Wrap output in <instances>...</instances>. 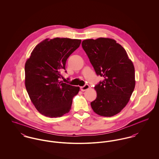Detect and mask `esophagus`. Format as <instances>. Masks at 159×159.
Returning a JSON list of instances; mask_svg holds the SVG:
<instances>
[{"mask_svg":"<svg viewBox=\"0 0 159 159\" xmlns=\"http://www.w3.org/2000/svg\"><path fill=\"white\" fill-rule=\"evenodd\" d=\"M89 86L88 85V84H85L84 86H82V87H81V91H83V92H84V91H87V90H88L89 89Z\"/></svg>","mask_w":159,"mask_h":159,"instance_id":"1","label":"esophagus"}]
</instances>
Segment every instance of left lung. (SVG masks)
<instances>
[{
    "instance_id": "1",
    "label": "left lung",
    "mask_w": 159,
    "mask_h": 159,
    "mask_svg": "<svg viewBox=\"0 0 159 159\" xmlns=\"http://www.w3.org/2000/svg\"><path fill=\"white\" fill-rule=\"evenodd\" d=\"M97 75L103 77L94 88L97 98L91 103L95 113L111 117L128 103L135 86V68L124 48L108 38L82 42Z\"/></svg>"
}]
</instances>
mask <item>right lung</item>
Here are the masks:
<instances>
[{
  "mask_svg": "<svg viewBox=\"0 0 159 159\" xmlns=\"http://www.w3.org/2000/svg\"><path fill=\"white\" fill-rule=\"evenodd\" d=\"M81 40L48 39L35 47L25 64V86L39 113L49 117H61L71 109L73 97L80 88L60 81L68 57ZM67 72V71H66Z\"/></svg>",
  "mask_w": 159,
  "mask_h": 159,
  "instance_id": "right-lung-1",
  "label": "right lung"
}]
</instances>
